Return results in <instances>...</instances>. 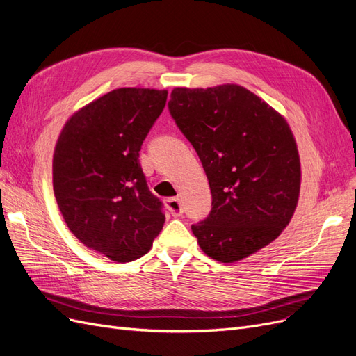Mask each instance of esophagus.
Wrapping results in <instances>:
<instances>
[{
    "label": "esophagus",
    "mask_w": 356,
    "mask_h": 356,
    "mask_svg": "<svg viewBox=\"0 0 356 356\" xmlns=\"http://www.w3.org/2000/svg\"><path fill=\"white\" fill-rule=\"evenodd\" d=\"M165 207L168 208V211L171 213L173 217H180L183 214V208L181 202L179 198H168L165 200Z\"/></svg>",
    "instance_id": "esophagus-1"
}]
</instances>
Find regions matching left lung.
<instances>
[{"label":"left lung","mask_w":356,"mask_h":356,"mask_svg":"<svg viewBox=\"0 0 356 356\" xmlns=\"http://www.w3.org/2000/svg\"><path fill=\"white\" fill-rule=\"evenodd\" d=\"M168 110L198 154L213 208L192 225L202 251L241 261L279 238L300 189L296 142L284 117L239 85L175 88Z\"/></svg>","instance_id":"8db88e82"}]
</instances>
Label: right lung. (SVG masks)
I'll return each mask as SVG.
<instances>
[{
    "label": "right lung",
    "instance_id": "1",
    "mask_svg": "<svg viewBox=\"0 0 356 356\" xmlns=\"http://www.w3.org/2000/svg\"><path fill=\"white\" fill-rule=\"evenodd\" d=\"M165 101L167 90L114 89L74 113L57 140L52 185L65 225L111 261L148 254L164 226L139 151Z\"/></svg>",
    "mask_w": 356,
    "mask_h": 356
}]
</instances>
